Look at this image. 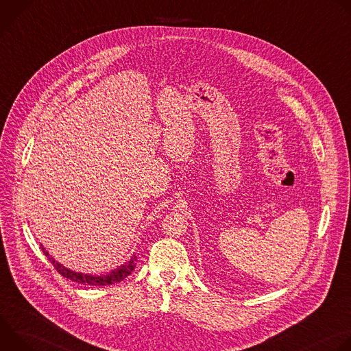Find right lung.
<instances>
[{"label":"right lung","mask_w":351,"mask_h":351,"mask_svg":"<svg viewBox=\"0 0 351 351\" xmlns=\"http://www.w3.org/2000/svg\"><path fill=\"white\" fill-rule=\"evenodd\" d=\"M41 245V250L43 253L47 256V258L49 260V263H51L56 269L66 279H71L73 282H77L80 285H88V286H108V285H114V283H118L121 280H123L125 278H128L134 267H136V261H137V257L133 256L129 261H126L123 265L118 267L117 269L106 274V275H90V274H83V272H75L66 267H64L61 263H58L54 257L49 256V253L47 252V250Z\"/></svg>","instance_id":"right-lung-1"}]
</instances>
